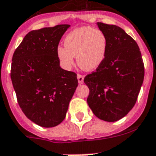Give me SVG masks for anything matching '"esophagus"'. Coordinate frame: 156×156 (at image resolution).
Here are the masks:
<instances>
[{
	"label": "esophagus",
	"instance_id": "obj_1",
	"mask_svg": "<svg viewBox=\"0 0 156 156\" xmlns=\"http://www.w3.org/2000/svg\"><path fill=\"white\" fill-rule=\"evenodd\" d=\"M83 79H84V76L82 74H78V83H83Z\"/></svg>",
	"mask_w": 156,
	"mask_h": 156
}]
</instances>
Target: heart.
<instances>
[{
  "label": "heart",
  "instance_id": "1",
  "mask_svg": "<svg viewBox=\"0 0 156 156\" xmlns=\"http://www.w3.org/2000/svg\"><path fill=\"white\" fill-rule=\"evenodd\" d=\"M64 46H58L57 56L62 65L70 69L74 63V57L82 69L93 71L98 69L107 55L108 41L106 34L92 27H80L67 34Z\"/></svg>",
  "mask_w": 156,
  "mask_h": 156
}]
</instances>
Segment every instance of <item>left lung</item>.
Instances as JSON below:
<instances>
[{"instance_id":"left-lung-1","label":"left lung","mask_w":156,"mask_h":156,"mask_svg":"<svg viewBox=\"0 0 156 156\" xmlns=\"http://www.w3.org/2000/svg\"><path fill=\"white\" fill-rule=\"evenodd\" d=\"M97 25L106 34L108 47L102 64L84 78L90 91L87 101L99 119L116 122L136 104L144 80V63L138 44L124 30Z\"/></svg>"}]
</instances>
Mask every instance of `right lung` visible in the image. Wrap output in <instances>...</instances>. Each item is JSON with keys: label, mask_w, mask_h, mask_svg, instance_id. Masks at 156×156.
Here are the masks:
<instances>
[{"label": "right lung", "mask_w": 156, "mask_h": 156, "mask_svg": "<svg viewBox=\"0 0 156 156\" xmlns=\"http://www.w3.org/2000/svg\"><path fill=\"white\" fill-rule=\"evenodd\" d=\"M69 25L32 30L12 57L10 78L25 116L42 127H54L66 116L77 87V74L64 70L57 56L58 43Z\"/></svg>", "instance_id": "right-lung-1"}]
</instances>
